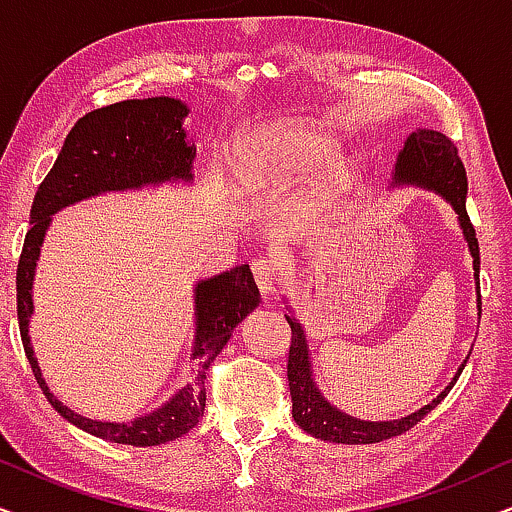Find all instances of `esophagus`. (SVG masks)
Wrapping results in <instances>:
<instances>
[{
    "label": "esophagus",
    "mask_w": 512,
    "mask_h": 512,
    "mask_svg": "<svg viewBox=\"0 0 512 512\" xmlns=\"http://www.w3.org/2000/svg\"><path fill=\"white\" fill-rule=\"evenodd\" d=\"M252 269V276H255V283L257 288H260L262 297H271L276 290V269H274V262L267 260V257H260V260H255L250 264Z\"/></svg>",
    "instance_id": "obj_1"
}]
</instances>
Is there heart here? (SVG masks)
I'll use <instances>...</instances> for the list:
<instances>
[{"label":"heart","instance_id":"heart-1","mask_svg":"<svg viewBox=\"0 0 512 512\" xmlns=\"http://www.w3.org/2000/svg\"><path fill=\"white\" fill-rule=\"evenodd\" d=\"M333 146L326 137L300 122L274 125L252 141V146L236 165V179L245 189H255L264 181H300L314 174L331 160ZM349 189V172L331 170L319 181L312 196L304 203V212L312 217L326 215L340 203Z\"/></svg>","mask_w":512,"mask_h":512}]
</instances>
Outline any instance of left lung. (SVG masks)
<instances>
[{"label":"left lung","mask_w":512,"mask_h":512,"mask_svg":"<svg viewBox=\"0 0 512 512\" xmlns=\"http://www.w3.org/2000/svg\"><path fill=\"white\" fill-rule=\"evenodd\" d=\"M416 184L420 189L435 191L442 196L451 208L456 210L458 224H461L468 250L472 255V269H475V283L480 286V245H477L475 226H472L468 210H465V196H468V177L465 167L458 158V148L449 137L435 129H416L409 134L397 155V163L392 170V186ZM477 312L482 314V297L477 290ZM286 321L293 331L290 338V354H288V385L290 397H293V418L300 428L316 439L335 444H375L385 439L397 437L401 432L411 430L413 425L420 423L423 416L435 409L451 387L463 373L465 359L458 373L437 399H432L428 406L411 413V416L399 420H361L342 413L338 406L323 397L319 387L314 383L312 361H309V345L304 335L302 323L293 314H286Z\"/></svg>","instance_id":"8db88e82"}]
</instances>
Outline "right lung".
Segmentation results:
<instances>
[{
	"label": "right lung",
	"instance_id": "add662e5",
	"mask_svg": "<svg viewBox=\"0 0 512 512\" xmlns=\"http://www.w3.org/2000/svg\"><path fill=\"white\" fill-rule=\"evenodd\" d=\"M186 103L170 96L129 99L113 106L96 108L75 122L63 141L54 167L35 193L30 210V229L25 234L21 260L16 271L18 326L25 357L30 361L37 385L44 397L68 423L89 435L115 444L158 446L186 435L203 418L205 411V371L229 342L234 328L260 304V290L248 264L196 283V338L193 359L198 373L193 383L184 385L170 401L132 423H103L84 418L63 406L44 383L35 352L30 345L32 281L40 260L51 217L68 205L80 203L108 191L144 189L165 181H193L196 146L186 139Z\"/></svg>",
	"mask_w": 512,
	"mask_h": 512
}]
</instances>
